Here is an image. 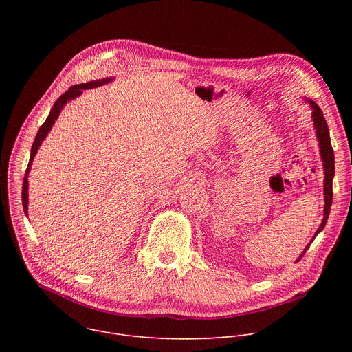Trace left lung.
<instances>
[{"label":"left lung","mask_w":352,"mask_h":352,"mask_svg":"<svg viewBox=\"0 0 352 352\" xmlns=\"http://www.w3.org/2000/svg\"><path fill=\"white\" fill-rule=\"evenodd\" d=\"M307 103L311 106L312 109V121H314V126L316 131V138L319 142V148H320V157L323 162V171H324V181H323V192H324V209H323V220L322 224L319 226V228L316 230L314 238L311 239V242L307 245V248L302 250V254L299 255V258L295 262H299L300 258H302L307 252V249L309 248V245L314 242V239L316 238V235L324 228L326 221L329 219L330 214V209H331V204H333V178H334V153H333V147H331V142H330V133H329V128H327V122L323 117V113L320 110V107L314 102L311 98H305Z\"/></svg>","instance_id":"left-lung-1"}]
</instances>
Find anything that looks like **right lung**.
I'll list each match as a JSON object with an SVG mask.
<instances>
[{
	"label": "right lung",
	"mask_w": 352,
	"mask_h": 352,
	"mask_svg": "<svg viewBox=\"0 0 352 352\" xmlns=\"http://www.w3.org/2000/svg\"><path fill=\"white\" fill-rule=\"evenodd\" d=\"M114 78H103V79H97V80H91V82H87V83H80V85H75L72 87H69L64 94H61L57 102L54 103L52 111H50L47 120L44 121V124L40 126L36 138H34V142H33V146H32V150H30V159H29V164H28V168H26V173H25V178H23V185H22V205H23V212L25 214L28 216V205H29V182H28V177H29V171L32 168V163L34 160V156L37 153V150L40 148L43 140L47 138L48 132L52 131L56 120L58 118L61 110L64 109V106L71 102V100H74L75 97L80 96L82 91L85 89H93V87H97V86H102V85H106V83H110L113 82Z\"/></svg>",
	"instance_id": "1"
}]
</instances>
